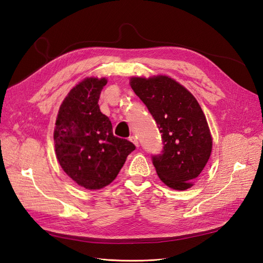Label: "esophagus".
Returning <instances> with one entry per match:
<instances>
[{
  "instance_id": "34e87169",
  "label": "esophagus",
  "mask_w": 263,
  "mask_h": 263,
  "mask_svg": "<svg viewBox=\"0 0 263 263\" xmlns=\"http://www.w3.org/2000/svg\"><path fill=\"white\" fill-rule=\"evenodd\" d=\"M129 140L134 144L135 146L139 147V141H138V138H137V137H134V135H132V137L129 138Z\"/></svg>"
}]
</instances>
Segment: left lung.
Returning a JSON list of instances; mask_svg holds the SVG:
<instances>
[{
	"instance_id": "8db88e82",
	"label": "left lung",
	"mask_w": 263,
	"mask_h": 263,
	"mask_svg": "<svg viewBox=\"0 0 263 263\" xmlns=\"http://www.w3.org/2000/svg\"><path fill=\"white\" fill-rule=\"evenodd\" d=\"M130 85L162 133V154L152 156L160 180L175 190L191 188L212 152L211 132L197 99L166 75L132 78Z\"/></svg>"
}]
</instances>
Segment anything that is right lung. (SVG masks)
I'll return each instance as SVG.
<instances>
[{"mask_svg": "<svg viewBox=\"0 0 263 263\" xmlns=\"http://www.w3.org/2000/svg\"><path fill=\"white\" fill-rule=\"evenodd\" d=\"M106 79L87 78L73 87L59 109L55 155L66 175L81 187L101 189L115 180L135 145L112 133L98 100Z\"/></svg>", "mask_w": 263, "mask_h": 263, "instance_id": "add662e5", "label": "right lung"}]
</instances>
